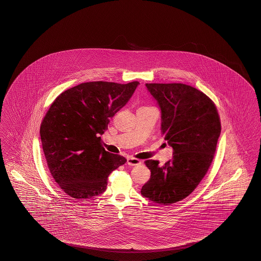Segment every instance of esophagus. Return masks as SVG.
I'll return each mask as SVG.
<instances>
[{
  "label": "esophagus",
  "mask_w": 261,
  "mask_h": 261,
  "mask_svg": "<svg viewBox=\"0 0 261 261\" xmlns=\"http://www.w3.org/2000/svg\"><path fill=\"white\" fill-rule=\"evenodd\" d=\"M141 164H142V162L138 159L133 158V157H127V165H129V166H139Z\"/></svg>",
  "instance_id": "34e87169"
}]
</instances>
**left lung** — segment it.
<instances>
[{"label":"left lung","mask_w":261,"mask_h":261,"mask_svg":"<svg viewBox=\"0 0 261 261\" xmlns=\"http://www.w3.org/2000/svg\"><path fill=\"white\" fill-rule=\"evenodd\" d=\"M161 110V131L173 150L165 166L147 160L149 181L143 197L160 205H171L196 189L211 166L221 133L214 103L197 89L182 83H146Z\"/></svg>","instance_id":"left-lung-1"}]
</instances>
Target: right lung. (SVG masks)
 Masks as SVG:
<instances>
[{
  "label": "right lung",
  "instance_id": "add662e5",
  "mask_svg": "<svg viewBox=\"0 0 261 261\" xmlns=\"http://www.w3.org/2000/svg\"><path fill=\"white\" fill-rule=\"evenodd\" d=\"M139 82L81 83L56 97L43 119L40 136L54 179L71 197L85 200L103 193L111 172L126 159L101 146V135L126 105Z\"/></svg>",
  "mask_w": 261,
  "mask_h": 261
}]
</instances>
